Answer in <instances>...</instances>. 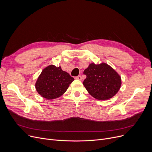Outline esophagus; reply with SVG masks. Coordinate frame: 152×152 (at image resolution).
<instances>
[{
  "mask_svg": "<svg viewBox=\"0 0 152 152\" xmlns=\"http://www.w3.org/2000/svg\"><path fill=\"white\" fill-rule=\"evenodd\" d=\"M75 79H78V80H81V76L79 75V76H76V77H75Z\"/></svg>",
  "mask_w": 152,
  "mask_h": 152,
  "instance_id": "esophagus-1",
  "label": "esophagus"
}]
</instances>
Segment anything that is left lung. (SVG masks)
I'll use <instances>...</instances> for the list:
<instances>
[{
    "label": "left lung",
    "instance_id": "obj_1",
    "mask_svg": "<svg viewBox=\"0 0 152 152\" xmlns=\"http://www.w3.org/2000/svg\"><path fill=\"white\" fill-rule=\"evenodd\" d=\"M83 84L92 97L105 100L113 97L121 85V77L106 63H91L84 72Z\"/></svg>",
    "mask_w": 152,
    "mask_h": 152
}]
</instances>
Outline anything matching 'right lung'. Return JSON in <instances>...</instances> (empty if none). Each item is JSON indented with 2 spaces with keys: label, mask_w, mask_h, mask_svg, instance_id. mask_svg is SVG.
Here are the masks:
<instances>
[{
  "label": "right lung",
  "mask_w": 152,
  "mask_h": 152,
  "mask_svg": "<svg viewBox=\"0 0 152 152\" xmlns=\"http://www.w3.org/2000/svg\"><path fill=\"white\" fill-rule=\"evenodd\" d=\"M74 78L61 67L50 65L43 69L36 83V89L42 97L54 99L65 92Z\"/></svg>",
  "instance_id": "obj_1"
}]
</instances>
